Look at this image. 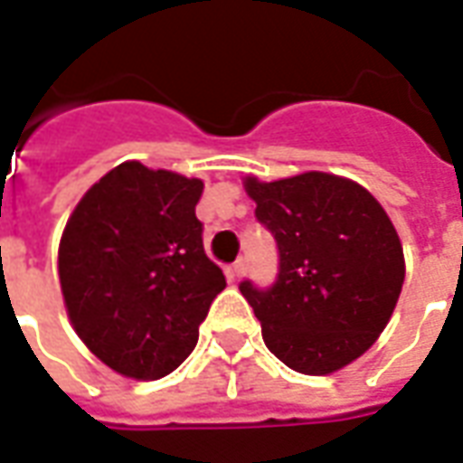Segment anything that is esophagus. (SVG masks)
Returning <instances> with one entry per match:
<instances>
[{"instance_id":"esophagus-1","label":"esophagus","mask_w":463,"mask_h":463,"mask_svg":"<svg viewBox=\"0 0 463 463\" xmlns=\"http://www.w3.org/2000/svg\"><path fill=\"white\" fill-rule=\"evenodd\" d=\"M248 268H250V258H248V255H241L238 260L232 262L231 275L232 278H245V275H248Z\"/></svg>"}]
</instances>
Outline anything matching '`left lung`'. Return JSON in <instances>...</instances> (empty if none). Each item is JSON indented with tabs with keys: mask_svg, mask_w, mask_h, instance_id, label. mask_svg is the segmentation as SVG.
I'll use <instances>...</instances> for the list:
<instances>
[{
	"mask_svg": "<svg viewBox=\"0 0 463 463\" xmlns=\"http://www.w3.org/2000/svg\"><path fill=\"white\" fill-rule=\"evenodd\" d=\"M255 218L278 242L270 288L241 282L275 357L302 374H330L364 354L404 282V252L374 195L354 181L310 171L245 181Z\"/></svg>",
	"mask_w": 463,
	"mask_h": 463,
	"instance_id": "left-lung-1",
	"label": "left lung"
}]
</instances>
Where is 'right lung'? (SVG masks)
Returning <instances> with one entry per match:
<instances>
[{
	"instance_id": "right-lung-1",
	"label": "right lung",
	"mask_w": 463,
	"mask_h": 463,
	"mask_svg": "<svg viewBox=\"0 0 463 463\" xmlns=\"http://www.w3.org/2000/svg\"><path fill=\"white\" fill-rule=\"evenodd\" d=\"M203 181L126 161L76 205L59 280L76 335L104 364L158 379L188 357L225 275L203 248Z\"/></svg>"
}]
</instances>
